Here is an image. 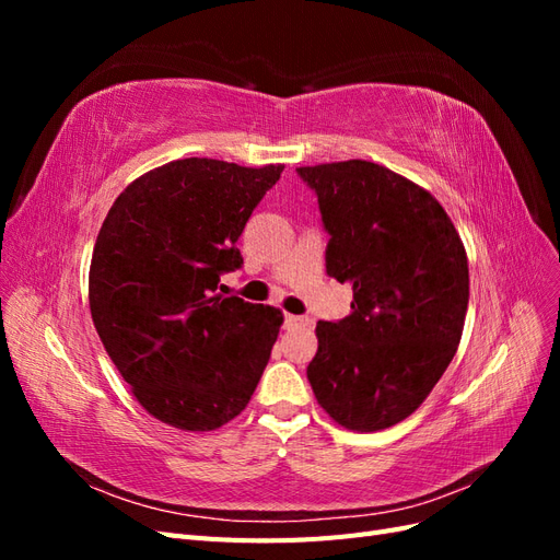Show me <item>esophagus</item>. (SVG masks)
<instances>
[{"label":"esophagus","instance_id":"esophagus-1","mask_svg":"<svg viewBox=\"0 0 560 560\" xmlns=\"http://www.w3.org/2000/svg\"><path fill=\"white\" fill-rule=\"evenodd\" d=\"M303 325H308V317L284 313V327H287V329H290V327H303Z\"/></svg>","mask_w":560,"mask_h":560}]
</instances>
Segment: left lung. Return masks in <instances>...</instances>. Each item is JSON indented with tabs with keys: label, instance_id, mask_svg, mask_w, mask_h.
Instances as JSON below:
<instances>
[{
	"label": "left lung",
	"instance_id": "left-lung-1",
	"mask_svg": "<svg viewBox=\"0 0 560 560\" xmlns=\"http://www.w3.org/2000/svg\"><path fill=\"white\" fill-rule=\"evenodd\" d=\"M329 233L327 276L350 315L317 322L313 393L338 425L376 432L411 416L451 364L469 303L467 254L446 210L371 161L296 167Z\"/></svg>",
	"mask_w": 560,
	"mask_h": 560
}]
</instances>
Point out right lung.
I'll return each mask as SVG.
<instances>
[{
    "label": "right lung",
    "instance_id": "right-lung-1",
    "mask_svg": "<svg viewBox=\"0 0 560 560\" xmlns=\"http://www.w3.org/2000/svg\"><path fill=\"white\" fill-rule=\"evenodd\" d=\"M284 165L182 159L135 179L97 233L89 301L118 374L144 409L191 432L222 428L257 387L282 313L217 294Z\"/></svg>",
    "mask_w": 560,
    "mask_h": 560
}]
</instances>
